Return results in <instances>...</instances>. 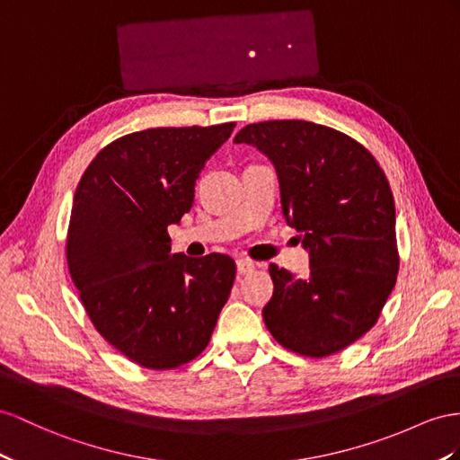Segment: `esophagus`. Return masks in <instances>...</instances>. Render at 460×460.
Returning <instances> with one entry per match:
<instances>
[{"instance_id":"34e87169","label":"esophagus","mask_w":460,"mask_h":460,"mask_svg":"<svg viewBox=\"0 0 460 460\" xmlns=\"http://www.w3.org/2000/svg\"><path fill=\"white\" fill-rule=\"evenodd\" d=\"M254 268H256V264L251 262V261H246V258H239V261H237V272H239L241 276L251 274Z\"/></svg>"}]
</instances>
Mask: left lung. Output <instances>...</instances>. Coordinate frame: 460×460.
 Returning <instances> with one entry per match:
<instances>
[{"instance_id": "left-lung-1", "label": "left lung", "mask_w": 460, "mask_h": 460, "mask_svg": "<svg viewBox=\"0 0 460 460\" xmlns=\"http://www.w3.org/2000/svg\"><path fill=\"white\" fill-rule=\"evenodd\" d=\"M234 144L274 163L281 209L311 254L305 279L270 264L266 328L299 356L342 351L371 331L396 284L394 198L383 169L353 137L305 120L249 124Z\"/></svg>"}]
</instances>
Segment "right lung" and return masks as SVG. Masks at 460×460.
Listing matches in <instances>:
<instances>
[{"label":"right lung","mask_w":460,"mask_h":460,"mask_svg":"<svg viewBox=\"0 0 460 460\" xmlns=\"http://www.w3.org/2000/svg\"><path fill=\"white\" fill-rule=\"evenodd\" d=\"M233 128L122 136L97 153L77 184L69 274L99 334L141 367L176 369L198 358L229 299L233 258L171 254L167 227L190 211L199 171Z\"/></svg>","instance_id":"obj_1"}]
</instances>
